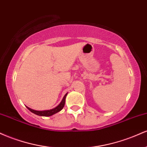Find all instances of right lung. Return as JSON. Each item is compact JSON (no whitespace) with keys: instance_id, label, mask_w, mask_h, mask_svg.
Instances as JSON below:
<instances>
[{"instance_id":"right-lung-1","label":"right lung","mask_w":147,"mask_h":147,"mask_svg":"<svg viewBox=\"0 0 147 147\" xmlns=\"http://www.w3.org/2000/svg\"><path fill=\"white\" fill-rule=\"evenodd\" d=\"M67 95H68V92L64 95V97L62 99L61 102H60V104H59L58 106H57L56 107L54 108V109H50V110H45V111H36V110H34V109H30V108L28 107V109L29 111H31L32 113H33L37 115H39V116H44V117H49V116H52L53 115L57 113L58 112H59L63 109L64 105H65V97H66Z\"/></svg>"}]
</instances>
